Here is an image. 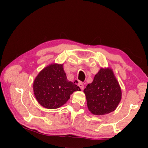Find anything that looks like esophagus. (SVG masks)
<instances>
[{
    "label": "esophagus",
    "instance_id": "34e87169",
    "mask_svg": "<svg viewBox=\"0 0 148 148\" xmlns=\"http://www.w3.org/2000/svg\"><path fill=\"white\" fill-rule=\"evenodd\" d=\"M78 86H79V88H81V90H83L84 89V84H83L82 82H79L78 84Z\"/></svg>",
    "mask_w": 148,
    "mask_h": 148
}]
</instances>
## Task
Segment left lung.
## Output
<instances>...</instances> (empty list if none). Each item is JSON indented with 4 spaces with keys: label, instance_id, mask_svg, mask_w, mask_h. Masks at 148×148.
I'll list each match as a JSON object with an SVG mask.
<instances>
[{
    "label": "left lung",
    "instance_id": "obj_1",
    "mask_svg": "<svg viewBox=\"0 0 148 148\" xmlns=\"http://www.w3.org/2000/svg\"><path fill=\"white\" fill-rule=\"evenodd\" d=\"M88 110L94 115H105L116 110L122 92L112 69L100 68L94 80L84 89Z\"/></svg>",
    "mask_w": 148,
    "mask_h": 148
}]
</instances>
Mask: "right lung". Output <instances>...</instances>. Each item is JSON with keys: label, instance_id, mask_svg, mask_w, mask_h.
<instances>
[{"label": "right lung", "instance_id": "1", "mask_svg": "<svg viewBox=\"0 0 148 148\" xmlns=\"http://www.w3.org/2000/svg\"><path fill=\"white\" fill-rule=\"evenodd\" d=\"M34 96L39 104L47 109L63 106L79 87L66 78L63 64L51 63L40 71L33 82Z\"/></svg>", "mask_w": 148, "mask_h": 148}]
</instances>
